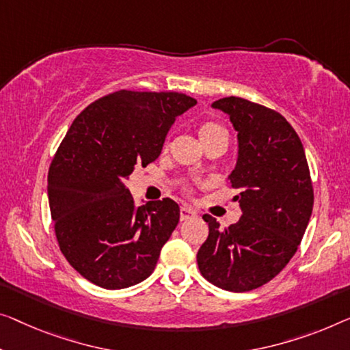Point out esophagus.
Segmentation results:
<instances>
[{
	"label": "esophagus",
	"mask_w": 350,
	"mask_h": 350,
	"mask_svg": "<svg viewBox=\"0 0 350 350\" xmlns=\"http://www.w3.org/2000/svg\"><path fill=\"white\" fill-rule=\"evenodd\" d=\"M195 217H196V212L191 211L190 207H180V221H187Z\"/></svg>",
	"instance_id": "obj_1"
}]
</instances>
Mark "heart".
Returning a JSON list of instances; mask_svg holds the SVG:
<instances>
[{
    "mask_svg": "<svg viewBox=\"0 0 350 350\" xmlns=\"http://www.w3.org/2000/svg\"><path fill=\"white\" fill-rule=\"evenodd\" d=\"M221 135H226V137H228L226 130L223 129L220 124L207 121V122H202L200 125V138H201V142H207V139L215 138V137H221ZM168 148H170V139H166L165 144H163V150H168ZM185 191H191V190L189 189V187H187Z\"/></svg>",
    "mask_w": 350,
    "mask_h": 350,
    "instance_id": "obj_1",
    "label": "heart"
}]
</instances>
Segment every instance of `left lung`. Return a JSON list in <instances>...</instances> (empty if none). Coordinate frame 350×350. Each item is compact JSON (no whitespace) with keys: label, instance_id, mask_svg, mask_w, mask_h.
<instances>
[{"label":"left lung","instance_id":"obj_1","mask_svg":"<svg viewBox=\"0 0 350 350\" xmlns=\"http://www.w3.org/2000/svg\"><path fill=\"white\" fill-rule=\"evenodd\" d=\"M237 130L239 159L231 184L241 193L237 223L220 228L212 215L196 260L208 283L247 292L286 267L308 226L314 190L299 135L278 111L242 97L213 102Z\"/></svg>","mask_w":350,"mask_h":350}]
</instances>
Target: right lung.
Here are the masks:
<instances>
[{
	"label": "right lung",
	"mask_w": 350,
	"mask_h": 350,
	"mask_svg": "<svg viewBox=\"0 0 350 350\" xmlns=\"http://www.w3.org/2000/svg\"><path fill=\"white\" fill-rule=\"evenodd\" d=\"M196 100L173 91L119 90L74 119L49 170L56 241L88 281L122 289L154 272L179 223L170 198L138 206L124 182L159 157L176 118Z\"/></svg>",
	"instance_id": "right-lung-1"
}]
</instances>
